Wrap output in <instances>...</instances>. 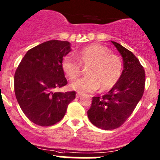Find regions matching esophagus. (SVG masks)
I'll return each instance as SVG.
<instances>
[{"instance_id":"1","label":"esophagus","mask_w":160,"mask_h":160,"mask_svg":"<svg viewBox=\"0 0 160 160\" xmlns=\"http://www.w3.org/2000/svg\"><path fill=\"white\" fill-rule=\"evenodd\" d=\"M82 96V93H78L77 94H76V98H81V97Z\"/></svg>"}]
</instances>
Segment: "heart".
<instances>
[{
  "label": "heart",
  "mask_w": 160,
  "mask_h": 160,
  "mask_svg": "<svg viewBox=\"0 0 160 160\" xmlns=\"http://www.w3.org/2000/svg\"><path fill=\"white\" fill-rule=\"evenodd\" d=\"M64 56L61 67L67 78L73 81L82 74V67H87L86 77L70 84V88L81 93H90L100 88L104 92L112 89L121 78L123 64L118 55L107 47L93 43L82 48L76 54Z\"/></svg>",
  "instance_id": "b5f03b06"
}]
</instances>
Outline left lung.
I'll return each instance as SVG.
<instances>
[{
    "mask_svg": "<svg viewBox=\"0 0 160 160\" xmlns=\"http://www.w3.org/2000/svg\"><path fill=\"white\" fill-rule=\"evenodd\" d=\"M124 62L118 82L102 97H93L88 110L90 122L98 128L111 130L119 128L131 116L144 91L145 72L138 58L120 43L111 41Z\"/></svg>",
    "mask_w": 160,
    "mask_h": 160,
    "instance_id": "left-lung-1",
    "label": "left lung"
}]
</instances>
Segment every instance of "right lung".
<instances>
[{"instance_id":"1","label":"right lung","mask_w":160,"mask_h":160,"mask_svg":"<svg viewBox=\"0 0 160 160\" xmlns=\"http://www.w3.org/2000/svg\"><path fill=\"white\" fill-rule=\"evenodd\" d=\"M71 51L67 41L50 40L28 51L14 75V91L23 113L39 126H51L63 118L75 91L54 92L67 84L61 67Z\"/></svg>"}]
</instances>
